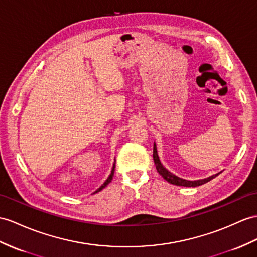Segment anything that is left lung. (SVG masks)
I'll list each match as a JSON object with an SVG mask.
<instances>
[{
	"mask_svg": "<svg viewBox=\"0 0 257 257\" xmlns=\"http://www.w3.org/2000/svg\"><path fill=\"white\" fill-rule=\"evenodd\" d=\"M153 157H154V162L156 165V169H157L158 173L160 174V176L164 178L167 182H169L170 184H173V185H178V186H189V187H195V186H199L202 184H205L209 182L210 180H212L214 178H216L217 176H219L220 174V172L215 174V176H211L207 179H203V180H197V181H187V180H184V179H181L177 176H174L173 173H171L170 171H168L167 169L162 166V164L159 160V157H158V153H157V147H156V143L154 144V153H153Z\"/></svg>",
	"mask_w": 257,
	"mask_h": 257,
	"instance_id": "8db88e82",
	"label": "left lung"
}]
</instances>
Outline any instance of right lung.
<instances>
[{
    "mask_svg": "<svg viewBox=\"0 0 257 257\" xmlns=\"http://www.w3.org/2000/svg\"><path fill=\"white\" fill-rule=\"evenodd\" d=\"M114 168H115V162H114V164H113V168H112V171H111V173H110V176H109V178L107 179V180H105V182L101 185V186H100L99 187V189L95 192V193H98V192H100V191H101L102 189H104V187L105 186H107L110 182H111V181H112V178H113V174H114Z\"/></svg>",
    "mask_w": 257,
    "mask_h": 257,
    "instance_id": "obj_1",
    "label": "right lung"
}]
</instances>
